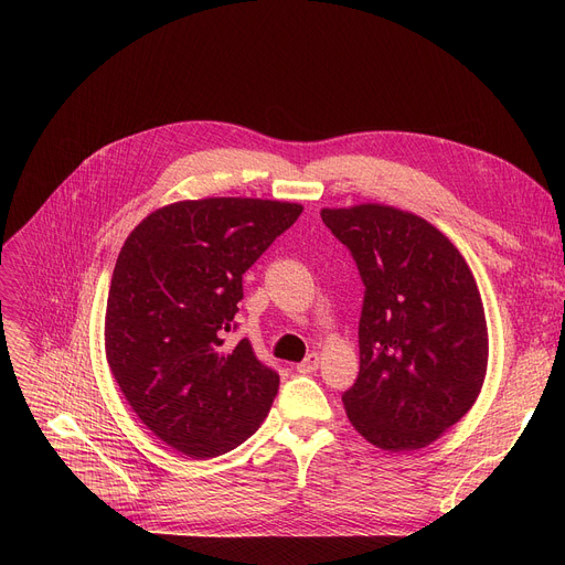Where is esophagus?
<instances>
[{"label":"esophagus","mask_w":565,"mask_h":565,"mask_svg":"<svg viewBox=\"0 0 565 565\" xmlns=\"http://www.w3.org/2000/svg\"><path fill=\"white\" fill-rule=\"evenodd\" d=\"M318 366H320L318 352H309V354H307V360H305L302 364H298V371H300V373H316V371H318Z\"/></svg>","instance_id":"obj_1"}]
</instances>
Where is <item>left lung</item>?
I'll use <instances>...</instances> for the list:
<instances>
[{
	"mask_svg": "<svg viewBox=\"0 0 565 565\" xmlns=\"http://www.w3.org/2000/svg\"><path fill=\"white\" fill-rule=\"evenodd\" d=\"M320 217L364 281L348 419L384 451L422 449L483 387L488 330L477 281L449 237L417 215L364 203L324 207Z\"/></svg>",
	"mask_w": 565,
	"mask_h": 565,
	"instance_id": "1",
	"label": "left lung"
}]
</instances>
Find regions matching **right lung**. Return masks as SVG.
<instances>
[{"label":"right lung","instance_id":"add662e5","mask_svg":"<svg viewBox=\"0 0 565 565\" xmlns=\"http://www.w3.org/2000/svg\"><path fill=\"white\" fill-rule=\"evenodd\" d=\"M302 205L220 196L148 215L118 254L105 313L109 369L137 417L190 458H215L258 430L279 373L235 332L243 275Z\"/></svg>","mask_w":565,"mask_h":565}]
</instances>
